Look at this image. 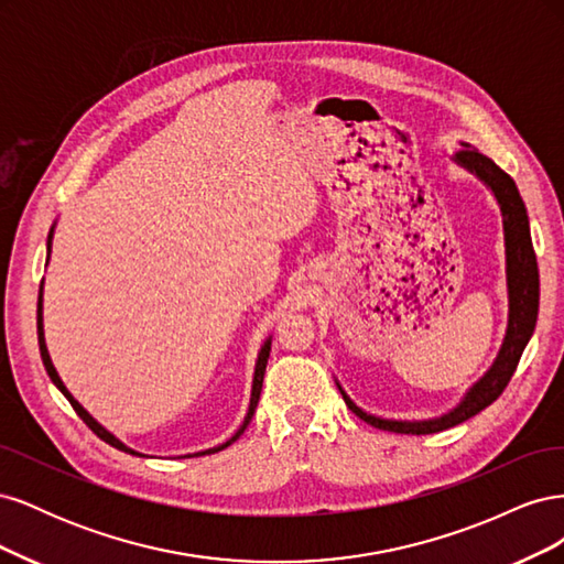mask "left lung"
Returning <instances> with one entry per match:
<instances>
[{"label": "left lung", "instance_id": "obj_1", "mask_svg": "<svg viewBox=\"0 0 564 564\" xmlns=\"http://www.w3.org/2000/svg\"><path fill=\"white\" fill-rule=\"evenodd\" d=\"M456 162L464 164L475 176H480L489 187L494 197L499 199L503 214V235H506V275H508V329L497 362L485 373L480 383H475L466 400L460 402L454 412L433 421H386L362 412L360 406L340 390L346 404L352 414L367 421L373 429L402 433V435H431L447 431L452 425L468 421L470 416L480 414L494 400H499L506 386L513 379L524 346L534 334L536 315H539V265L532 245V232H529V218L524 202L518 193L516 181L510 178L501 166L494 164L482 152L470 145L456 152Z\"/></svg>", "mask_w": 564, "mask_h": 564}]
</instances>
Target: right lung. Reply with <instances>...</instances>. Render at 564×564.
Here are the masks:
<instances>
[{
    "label": "right lung",
    "mask_w": 564,
    "mask_h": 564,
    "mask_svg": "<svg viewBox=\"0 0 564 564\" xmlns=\"http://www.w3.org/2000/svg\"><path fill=\"white\" fill-rule=\"evenodd\" d=\"M48 247H51V232H48ZM37 338H40V352H42V362H44V367H46V373L51 377V381H54L56 386H58V390L63 392V395L67 398V402L73 404V409L77 412V416L89 425V429L104 440V442H108L110 447H115V449H119V452H129V454H135L133 449H129V447H124L122 442H119L115 435H110L104 425L100 423H96L87 412H84V406L70 395V392H67V388L63 386V381H61V377L56 373V369H54V365H51V357H48V350H46V344H44V329H42V292H40V299H37ZM268 357H270V340H265V346L261 348V352H259V362H256V371H253V388H251V402H249V412H247V419H245V423L240 425V431H237L226 445H220V447H214V449H207V452H199V454H195V456H202V454H214V452H220V449H226V447H230L232 442L240 437L242 433H245V429L249 425V421H251V416H253V412H256V404H259V398H261V388H263V373H265V365H268ZM141 456V454H139Z\"/></svg>",
    "instance_id": "right-lung-1"
}]
</instances>
